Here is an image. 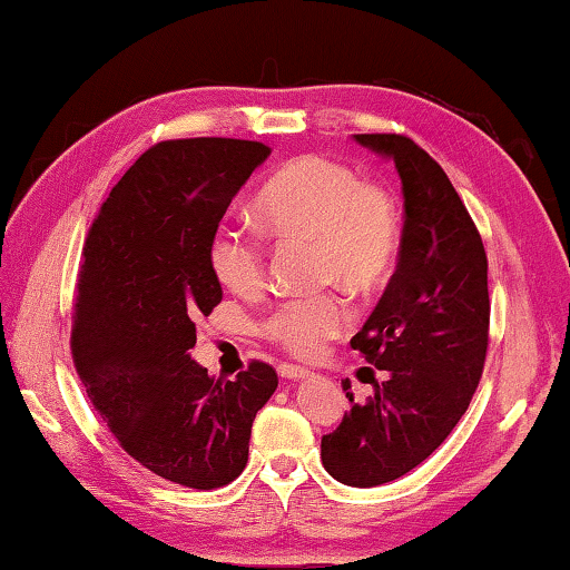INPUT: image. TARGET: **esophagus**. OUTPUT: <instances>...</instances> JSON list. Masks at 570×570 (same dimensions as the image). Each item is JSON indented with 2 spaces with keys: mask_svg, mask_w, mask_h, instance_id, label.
<instances>
[{
  "mask_svg": "<svg viewBox=\"0 0 570 570\" xmlns=\"http://www.w3.org/2000/svg\"><path fill=\"white\" fill-rule=\"evenodd\" d=\"M276 372H278V377L282 380H304V377H308V372L306 366H298V364H288V362H282L276 366Z\"/></svg>",
  "mask_w": 570,
  "mask_h": 570,
  "instance_id": "esophagus-1",
  "label": "esophagus"
}]
</instances>
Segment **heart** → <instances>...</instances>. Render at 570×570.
Wrapping results in <instances>:
<instances>
[{"label": "heart", "mask_w": 570, "mask_h": 570, "mask_svg": "<svg viewBox=\"0 0 570 570\" xmlns=\"http://www.w3.org/2000/svg\"><path fill=\"white\" fill-rule=\"evenodd\" d=\"M258 218L278 240H312L320 284H340L356 296L390 284L402 256V218L392 193L360 170L326 156L286 160L256 196ZM208 268L240 296L268 282L266 248L248 230L218 224L208 238ZM350 306L336 292L286 298L262 322V334L288 354L316 356L350 326Z\"/></svg>", "instance_id": "obj_1"}]
</instances>
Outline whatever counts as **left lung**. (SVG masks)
<instances>
[{
  "label": "left lung",
  "mask_w": 570,
  "mask_h": 570,
  "mask_svg": "<svg viewBox=\"0 0 570 570\" xmlns=\"http://www.w3.org/2000/svg\"><path fill=\"white\" fill-rule=\"evenodd\" d=\"M394 160L404 193L402 256L352 350L387 372L322 438L326 472L344 485L397 480L435 452L465 414L488 354V256L440 163L407 135L360 132ZM350 390V380L342 382Z\"/></svg>",
  "instance_id": "left-lung-1"
}]
</instances>
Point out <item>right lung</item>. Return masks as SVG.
Segmentation results:
<instances>
[{"instance_id": "right-lung-1", "label": "right lung", "mask_w": 570, "mask_h": 570, "mask_svg": "<svg viewBox=\"0 0 570 570\" xmlns=\"http://www.w3.org/2000/svg\"><path fill=\"white\" fill-rule=\"evenodd\" d=\"M268 153L236 138L158 142L85 238L70 336L77 377L120 448L186 488L216 490L244 472L250 424L278 387L266 362L214 380L188 354L198 316L224 296L208 238Z\"/></svg>"}]
</instances>
